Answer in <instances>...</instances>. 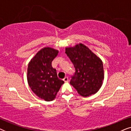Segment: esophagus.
<instances>
[{"instance_id": "obj_1", "label": "esophagus", "mask_w": 131, "mask_h": 131, "mask_svg": "<svg viewBox=\"0 0 131 131\" xmlns=\"http://www.w3.org/2000/svg\"><path fill=\"white\" fill-rule=\"evenodd\" d=\"M63 80L65 82H69V78H68V77H65V78L63 79Z\"/></svg>"}]
</instances>
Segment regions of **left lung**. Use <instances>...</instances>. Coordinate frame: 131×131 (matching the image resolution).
I'll return each mask as SVG.
<instances>
[{
    "instance_id": "left-lung-1",
    "label": "left lung",
    "mask_w": 131,
    "mask_h": 131,
    "mask_svg": "<svg viewBox=\"0 0 131 131\" xmlns=\"http://www.w3.org/2000/svg\"><path fill=\"white\" fill-rule=\"evenodd\" d=\"M75 68L70 84L84 97L96 94L103 85L104 73L102 60L83 43L66 48Z\"/></svg>"
}]
</instances>
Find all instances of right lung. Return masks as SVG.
Instances as JSON below:
<instances>
[{
    "mask_svg": "<svg viewBox=\"0 0 131 131\" xmlns=\"http://www.w3.org/2000/svg\"><path fill=\"white\" fill-rule=\"evenodd\" d=\"M58 50L50 47L41 49L28 64L27 81L32 91L41 99L52 101L64 82L57 77L52 61L57 56Z\"/></svg>",
    "mask_w": 131,
    "mask_h": 131,
    "instance_id": "obj_1",
    "label": "right lung"
}]
</instances>
